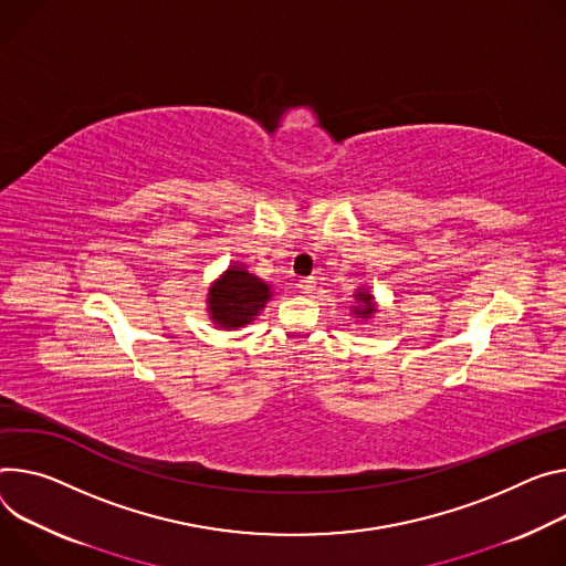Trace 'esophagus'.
<instances>
[{
	"mask_svg": "<svg viewBox=\"0 0 566 566\" xmlns=\"http://www.w3.org/2000/svg\"><path fill=\"white\" fill-rule=\"evenodd\" d=\"M297 286H300L302 293H312L316 289V280L314 277H302V280H297Z\"/></svg>",
	"mask_w": 566,
	"mask_h": 566,
	"instance_id": "esophagus-1",
	"label": "esophagus"
}]
</instances>
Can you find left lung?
<instances>
[{
  "label": "left lung",
  "instance_id": "8db88e82",
  "mask_svg": "<svg viewBox=\"0 0 566 566\" xmlns=\"http://www.w3.org/2000/svg\"><path fill=\"white\" fill-rule=\"evenodd\" d=\"M356 295H358V300H361V304H358V306H352V312H354L356 316H370V314H375L373 295H370V293H366V291H358Z\"/></svg>",
  "mask_w": 566,
  "mask_h": 566
}]
</instances>
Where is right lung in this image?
<instances>
[{
  "instance_id": "1",
  "label": "right lung",
  "mask_w": 566,
  "mask_h": 566,
  "mask_svg": "<svg viewBox=\"0 0 566 566\" xmlns=\"http://www.w3.org/2000/svg\"><path fill=\"white\" fill-rule=\"evenodd\" d=\"M269 297H271L269 284L248 273L243 266H232L210 289L208 304L217 325L241 327L260 314V310L266 304Z\"/></svg>"
}]
</instances>
